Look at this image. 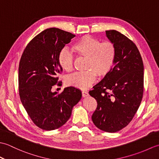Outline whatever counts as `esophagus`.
Returning a JSON list of instances; mask_svg holds the SVG:
<instances>
[{
  "label": "esophagus",
  "instance_id": "esophagus-1",
  "mask_svg": "<svg viewBox=\"0 0 159 159\" xmlns=\"http://www.w3.org/2000/svg\"><path fill=\"white\" fill-rule=\"evenodd\" d=\"M89 96V93H88V92H85V91H83L82 92V96L83 97H87V96Z\"/></svg>",
  "mask_w": 159,
  "mask_h": 159
}]
</instances>
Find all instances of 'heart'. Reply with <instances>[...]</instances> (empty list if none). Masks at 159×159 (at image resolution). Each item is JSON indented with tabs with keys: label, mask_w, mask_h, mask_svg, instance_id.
I'll return each mask as SVG.
<instances>
[{
	"label": "heart",
	"mask_w": 159,
	"mask_h": 159,
	"mask_svg": "<svg viewBox=\"0 0 159 159\" xmlns=\"http://www.w3.org/2000/svg\"><path fill=\"white\" fill-rule=\"evenodd\" d=\"M72 50L79 57L86 58L85 72H75L67 76V85L80 89H86L92 85L98 76L105 77L112 70L116 57V48L111 42H101L90 35H85L74 43ZM74 56L69 49L63 48L57 57L59 66L70 72L73 69Z\"/></svg>",
	"instance_id": "1"
}]
</instances>
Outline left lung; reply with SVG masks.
Instances as JSON below:
<instances>
[{
	"label": "left lung",
	"instance_id": "obj_1",
	"mask_svg": "<svg viewBox=\"0 0 159 159\" xmlns=\"http://www.w3.org/2000/svg\"><path fill=\"white\" fill-rule=\"evenodd\" d=\"M116 48L115 66L89 91L98 105L92 116L95 126L108 133L126 127L140 106L143 93V63L136 45L116 30L106 31Z\"/></svg>",
	"mask_w": 159,
	"mask_h": 159
}]
</instances>
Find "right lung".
<instances>
[{
	"mask_svg": "<svg viewBox=\"0 0 159 159\" xmlns=\"http://www.w3.org/2000/svg\"><path fill=\"white\" fill-rule=\"evenodd\" d=\"M74 37L61 29H47L28 43L20 59V100L33 123L43 130H55L65 124L81 99L80 90L74 87H66L60 94L51 91L59 82L57 74L63 70L57 61L59 52Z\"/></svg>",
	"mask_w": 159,
	"mask_h": 159,
	"instance_id": "obj_1",
	"label": "right lung"
}]
</instances>
